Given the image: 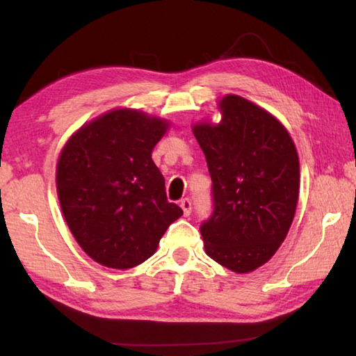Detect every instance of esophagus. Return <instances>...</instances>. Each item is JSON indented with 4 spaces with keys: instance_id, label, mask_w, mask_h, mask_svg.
Masks as SVG:
<instances>
[{
    "instance_id": "34e87169",
    "label": "esophagus",
    "mask_w": 356,
    "mask_h": 356,
    "mask_svg": "<svg viewBox=\"0 0 356 356\" xmlns=\"http://www.w3.org/2000/svg\"><path fill=\"white\" fill-rule=\"evenodd\" d=\"M191 206H193V204H191V200H188V197H185V200L180 201V207H182L185 216H188L191 213Z\"/></svg>"
}]
</instances>
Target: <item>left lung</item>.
I'll use <instances>...</instances> for the list:
<instances>
[{
    "label": "left lung",
    "mask_w": 356,
    "mask_h": 356,
    "mask_svg": "<svg viewBox=\"0 0 356 356\" xmlns=\"http://www.w3.org/2000/svg\"><path fill=\"white\" fill-rule=\"evenodd\" d=\"M221 120L193 125L212 177L213 213L202 222L209 257L236 273L268 262L284 242L300 193V161L273 114L240 95L218 102Z\"/></svg>",
    "instance_id": "left-lung-1"
}]
</instances>
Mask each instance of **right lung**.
<instances>
[{"label":"right lung","mask_w":356,"mask_h":356,"mask_svg":"<svg viewBox=\"0 0 356 356\" xmlns=\"http://www.w3.org/2000/svg\"><path fill=\"white\" fill-rule=\"evenodd\" d=\"M168 129L166 119L116 108L84 124L61 150L56 190L65 222L100 265H140L184 215L166 200L165 177L152 160Z\"/></svg>","instance_id":"obj_1"}]
</instances>
